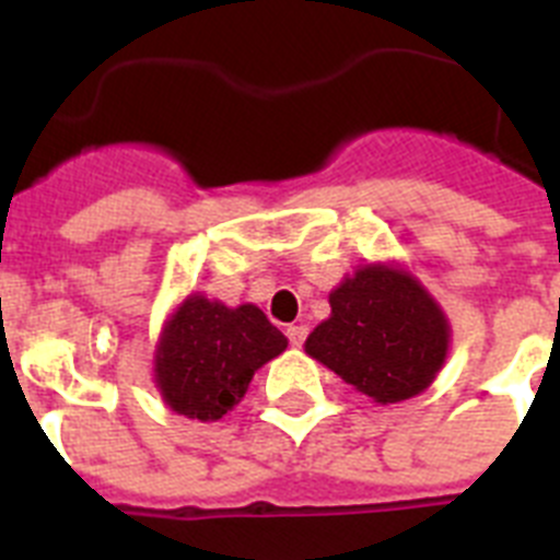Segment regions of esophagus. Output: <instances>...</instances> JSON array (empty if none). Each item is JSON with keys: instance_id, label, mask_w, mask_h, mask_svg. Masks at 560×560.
<instances>
[{"instance_id": "obj_1", "label": "esophagus", "mask_w": 560, "mask_h": 560, "mask_svg": "<svg viewBox=\"0 0 560 560\" xmlns=\"http://www.w3.org/2000/svg\"><path fill=\"white\" fill-rule=\"evenodd\" d=\"M285 336H289V341L294 345V348H303L305 336H308V328H305V325H289V328H285Z\"/></svg>"}]
</instances>
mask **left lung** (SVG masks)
<instances>
[{
    "label": "left lung",
    "instance_id": "8db88e82",
    "mask_svg": "<svg viewBox=\"0 0 560 560\" xmlns=\"http://www.w3.org/2000/svg\"><path fill=\"white\" fill-rule=\"evenodd\" d=\"M328 300L330 316L305 339L311 359L375 404L415 398L432 384L452 328L418 277L393 264L359 266Z\"/></svg>",
    "mask_w": 560,
    "mask_h": 560
}]
</instances>
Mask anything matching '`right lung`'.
Listing matches in <instances>:
<instances>
[{
    "mask_svg": "<svg viewBox=\"0 0 560 560\" xmlns=\"http://www.w3.org/2000/svg\"><path fill=\"white\" fill-rule=\"evenodd\" d=\"M289 345L257 305L226 308L219 300L190 294L162 328L153 378L176 415L219 420L244 398L255 370Z\"/></svg>",
    "mask_w": 560,
    "mask_h": 560,
    "instance_id": "add662e5",
    "label": "right lung"
}]
</instances>
